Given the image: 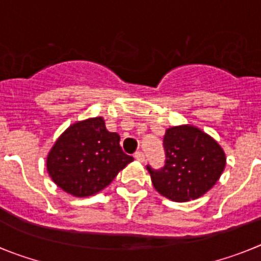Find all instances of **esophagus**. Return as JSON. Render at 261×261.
Returning a JSON list of instances; mask_svg holds the SVG:
<instances>
[{
  "mask_svg": "<svg viewBox=\"0 0 261 261\" xmlns=\"http://www.w3.org/2000/svg\"><path fill=\"white\" fill-rule=\"evenodd\" d=\"M134 158L137 159L138 162H140V163H144V160H146V156H144V153L142 152V151H137V152H135V155H134Z\"/></svg>",
  "mask_w": 261,
  "mask_h": 261,
  "instance_id": "esophagus-1",
  "label": "esophagus"
}]
</instances>
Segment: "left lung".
Segmentation results:
<instances>
[{"label":"left lung","instance_id":"left-lung-1","mask_svg":"<svg viewBox=\"0 0 261 261\" xmlns=\"http://www.w3.org/2000/svg\"><path fill=\"white\" fill-rule=\"evenodd\" d=\"M165 165L147 167L156 192L174 202H187L206 194L226 167V153L209 134L193 124L165 130Z\"/></svg>","mask_w":261,"mask_h":261}]
</instances>
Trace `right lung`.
Listing matches in <instances>:
<instances>
[{"mask_svg":"<svg viewBox=\"0 0 261 261\" xmlns=\"http://www.w3.org/2000/svg\"><path fill=\"white\" fill-rule=\"evenodd\" d=\"M133 160L122 151L119 135L108 131L102 117H94L71 124L49 149L46 165L60 189L84 198L105 189Z\"/></svg>","mask_w":261,"mask_h":261,"instance_id":"add662e5","label":"right lung"}]
</instances>
